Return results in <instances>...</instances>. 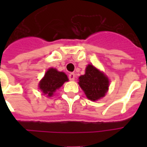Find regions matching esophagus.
I'll use <instances>...</instances> for the list:
<instances>
[{"label":"esophagus","instance_id":"34e87169","mask_svg":"<svg viewBox=\"0 0 147 147\" xmlns=\"http://www.w3.org/2000/svg\"><path fill=\"white\" fill-rule=\"evenodd\" d=\"M75 77H76V76H75V74L74 73H70L68 75V78H69V80H75Z\"/></svg>","mask_w":147,"mask_h":147}]
</instances>
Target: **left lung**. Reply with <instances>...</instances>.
<instances>
[{
  "instance_id": "1",
  "label": "left lung",
  "mask_w": 147,
  "mask_h": 147,
  "mask_svg": "<svg viewBox=\"0 0 147 147\" xmlns=\"http://www.w3.org/2000/svg\"><path fill=\"white\" fill-rule=\"evenodd\" d=\"M79 80L80 86L87 98L91 101H96L104 97L108 90V78L90 64L86 67L85 75L81 76Z\"/></svg>"
}]
</instances>
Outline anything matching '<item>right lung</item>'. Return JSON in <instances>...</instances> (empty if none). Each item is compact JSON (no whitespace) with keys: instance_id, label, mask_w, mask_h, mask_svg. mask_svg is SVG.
<instances>
[{"instance_id":"right-lung-1","label":"right lung","mask_w":147,"mask_h":147,"mask_svg":"<svg viewBox=\"0 0 147 147\" xmlns=\"http://www.w3.org/2000/svg\"><path fill=\"white\" fill-rule=\"evenodd\" d=\"M67 80V76L64 72L58 71L55 68H49L39 83V88L43 94L50 97L56 90L60 88Z\"/></svg>"}]
</instances>
